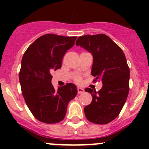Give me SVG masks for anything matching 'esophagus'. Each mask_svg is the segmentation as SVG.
<instances>
[{
	"mask_svg": "<svg viewBox=\"0 0 149 149\" xmlns=\"http://www.w3.org/2000/svg\"><path fill=\"white\" fill-rule=\"evenodd\" d=\"M77 91H78V94H81L84 91V90L82 88H80V87H78L77 88Z\"/></svg>",
	"mask_w": 149,
	"mask_h": 149,
	"instance_id": "esophagus-1",
	"label": "esophagus"
}]
</instances>
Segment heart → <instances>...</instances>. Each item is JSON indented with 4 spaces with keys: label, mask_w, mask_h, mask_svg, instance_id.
I'll return each instance as SVG.
<instances>
[{
    "label": "heart",
    "mask_w": 149,
    "mask_h": 149,
    "mask_svg": "<svg viewBox=\"0 0 149 149\" xmlns=\"http://www.w3.org/2000/svg\"><path fill=\"white\" fill-rule=\"evenodd\" d=\"M75 81H76V82H77V83H81V82L82 81V79H81V78L80 77V76H76V78H75Z\"/></svg>",
    "instance_id": "heart-1"
}]
</instances>
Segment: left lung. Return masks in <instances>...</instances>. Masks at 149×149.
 <instances>
[{
  "instance_id": "1",
  "label": "left lung",
  "mask_w": 149,
  "mask_h": 149,
  "mask_svg": "<svg viewBox=\"0 0 149 149\" xmlns=\"http://www.w3.org/2000/svg\"><path fill=\"white\" fill-rule=\"evenodd\" d=\"M76 45L92 54L91 75L96 78L94 81L101 80L103 84L97 92L85 89L92 96L91 104L84 107L86 118L95 124H107L119 115L128 95L130 69L125 55L104 34L81 36Z\"/></svg>"
}]
</instances>
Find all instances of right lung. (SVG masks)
Returning a JSON list of instances; mask_svg holds the SVG:
<instances>
[{"mask_svg":"<svg viewBox=\"0 0 149 149\" xmlns=\"http://www.w3.org/2000/svg\"><path fill=\"white\" fill-rule=\"evenodd\" d=\"M76 38L45 34L24 54L19 76L21 88L29 109L39 121L47 124L62 121L68 104L77 94L73 84L56 90L51 83L52 73L61 68L64 55L74 45Z\"/></svg>","mask_w":149,"mask_h":149,"instance_id":"1","label":"right lung"}]
</instances>
